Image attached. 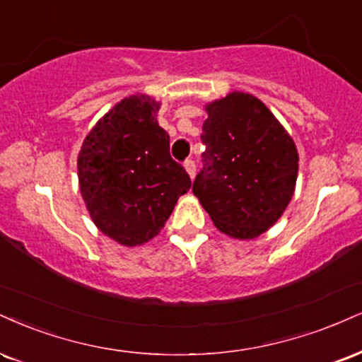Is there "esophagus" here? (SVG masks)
Returning a JSON list of instances; mask_svg holds the SVG:
<instances>
[{"label": "esophagus", "instance_id": "esophagus-1", "mask_svg": "<svg viewBox=\"0 0 362 362\" xmlns=\"http://www.w3.org/2000/svg\"><path fill=\"white\" fill-rule=\"evenodd\" d=\"M184 167H185V172L189 173V177L194 178V175H195V163H194V160H187V162L184 163Z\"/></svg>", "mask_w": 362, "mask_h": 362}]
</instances>
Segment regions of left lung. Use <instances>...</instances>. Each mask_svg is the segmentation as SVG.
<instances>
[{"instance_id": "8db88e82", "label": "left lung", "mask_w": 362, "mask_h": 362, "mask_svg": "<svg viewBox=\"0 0 362 362\" xmlns=\"http://www.w3.org/2000/svg\"><path fill=\"white\" fill-rule=\"evenodd\" d=\"M206 167L194 195L221 233L255 239L280 219L295 192L293 138L256 95L233 90L206 104Z\"/></svg>"}]
</instances>
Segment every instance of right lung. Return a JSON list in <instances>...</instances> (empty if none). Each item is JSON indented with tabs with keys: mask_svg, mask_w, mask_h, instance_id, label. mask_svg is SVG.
I'll return each instance as SVG.
<instances>
[{
	"mask_svg": "<svg viewBox=\"0 0 362 362\" xmlns=\"http://www.w3.org/2000/svg\"><path fill=\"white\" fill-rule=\"evenodd\" d=\"M160 103L133 94L93 126L77 156L81 195L95 228L119 245L153 239L189 192V175L170 156V136L156 121Z\"/></svg>",
	"mask_w": 362,
	"mask_h": 362,
	"instance_id": "1",
	"label": "right lung"
}]
</instances>
